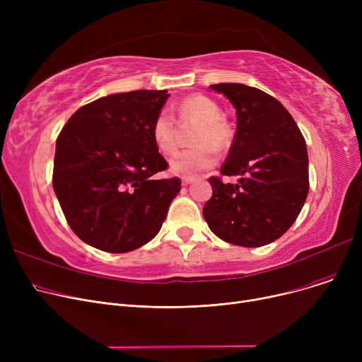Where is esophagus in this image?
I'll use <instances>...</instances> for the list:
<instances>
[{"instance_id":"obj_1","label":"esophagus","mask_w":362,"mask_h":362,"mask_svg":"<svg viewBox=\"0 0 362 362\" xmlns=\"http://www.w3.org/2000/svg\"><path fill=\"white\" fill-rule=\"evenodd\" d=\"M194 180H195V179L191 177V176H183V177H182V185H183V186H187L189 183H192Z\"/></svg>"}]
</instances>
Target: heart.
<instances>
[{"label": "heart", "mask_w": 362, "mask_h": 362, "mask_svg": "<svg viewBox=\"0 0 362 362\" xmlns=\"http://www.w3.org/2000/svg\"><path fill=\"white\" fill-rule=\"evenodd\" d=\"M177 116L182 122H197L192 144L197 146L186 149L170 163V168L179 176H194L210 170L217 163V154L212 148L224 149L230 142V130L221 119V110L216 101L205 95H191L177 105ZM152 141L164 156H173L179 148L177 123L168 110H161L151 127Z\"/></svg>", "instance_id": "heart-1"}]
</instances>
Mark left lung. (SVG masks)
<instances>
[{"mask_svg":"<svg viewBox=\"0 0 362 362\" xmlns=\"http://www.w3.org/2000/svg\"><path fill=\"white\" fill-rule=\"evenodd\" d=\"M236 108V133L223 176L239 183L208 179L213 197L202 214L211 232L245 248L274 242L289 230L305 204L308 152L291 112L274 97L242 83H218Z\"/></svg>","mask_w":362,"mask_h":362,"instance_id":"obj_1","label":"left lung"}]
</instances>
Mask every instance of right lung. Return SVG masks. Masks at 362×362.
<instances>
[{"instance_id":"1","label":"right lung","mask_w":362,"mask_h":362,"mask_svg":"<svg viewBox=\"0 0 362 362\" xmlns=\"http://www.w3.org/2000/svg\"><path fill=\"white\" fill-rule=\"evenodd\" d=\"M167 90L112 93L76 111L57 138L52 186L71 230L93 248L123 254L154 239L180 179L151 135Z\"/></svg>"}]
</instances>
